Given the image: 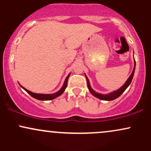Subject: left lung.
Segmentation results:
<instances>
[{
  "mask_svg": "<svg viewBox=\"0 0 151 151\" xmlns=\"http://www.w3.org/2000/svg\"><path fill=\"white\" fill-rule=\"evenodd\" d=\"M135 67H136V61H135V62H134V68H133L132 73H131V75H130L129 78L127 79V81H126L125 84L121 86L120 89L116 90V91H113V92H111L110 93H108V94H101V93H96L95 91H93V90L91 89V86H90L89 79H88L87 77L85 75L86 81H87L88 89H89L90 93H91L92 95H93L94 96H96V97L100 99H101V100H105V101H111V100H114V99H115L118 98L119 96H120L122 94V93L125 91V90L126 89V88H127L128 86H129V84H131V81H132L133 77V74H134Z\"/></svg>",
  "mask_w": 151,
  "mask_h": 151,
  "instance_id": "obj_1",
  "label": "left lung"
}]
</instances>
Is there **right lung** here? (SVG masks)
<instances>
[{
  "instance_id": "obj_1",
  "label": "right lung",
  "mask_w": 151,
  "mask_h": 151,
  "mask_svg": "<svg viewBox=\"0 0 151 151\" xmlns=\"http://www.w3.org/2000/svg\"><path fill=\"white\" fill-rule=\"evenodd\" d=\"M70 74H69V75L67 77V78H66L65 83H64V85L62 87V89H60V91H58V92L52 93V94H42V93H32V92H31V91H28L27 89H26L25 88L22 87L21 85L20 86H21V87L23 88V89H25V91H27V92L31 96H32V97L35 99H38V100H42V101H45V100H52V99H55L56 97H58V96H60V95H61L62 93L64 92V91H65L66 87H67V81H68V78H69V77H70Z\"/></svg>"
}]
</instances>
